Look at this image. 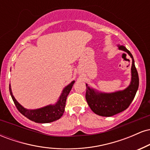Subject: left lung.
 Returning a JSON list of instances; mask_svg holds the SVG:
<instances>
[{
	"label": "left lung",
	"mask_w": 150,
	"mask_h": 150,
	"mask_svg": "<svg viewBox=\"0 0 150 150\" xmlns=\"http://www.w3.org/2000/svg\"><path fill=\"white\" fill-rule=\"evenodd\" d=\"M118 49L126 52L132 58L131 81L127 88L112 93L99 92L86 84V100L93 112L99 116H112L128 108L138 89L139 77L133 56L125 46H118Z\"/></svg>",
	"instance_id": "1"
}]
</instances>
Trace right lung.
<instances>
[{
  "instance_id": "obj_1",
  "label": "right lung",
  "mask_w": 150,
  "mask_h": 150,
  "mask_svg": "<svg viewBox=\"0 0 150 150\" xmlns=\"http://www.w3.org/2000/svg\"><path fill=\"white\" fill-rule=\"evenodd\" d=\"M74 83H75V81L73 80V82H71V83L67 85L63 89L59 99H58V101L55 104L49 105V106H44V107L33 110L27 109V108H24L21 104H19L16 99H15L14 96H13V92H12L11 90V87H10V85L9 87V90L12 99H13L15 103V105L16 106L18 111L23 116L27 117V118L32 120V121L36 122V123H47L58 120L63 116L65 111V106L67 97H68V94H69L70 90H71Z\"/></svg>"
}]
</instances>
